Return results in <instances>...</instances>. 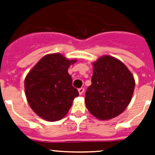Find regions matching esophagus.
Returning a JSON list of instances; mask_svg holds the SVG:
<instances>
[{"label": "esophagus", "instance_id": "34e87169", "mask_svg": "<svg viewBox=\"0 0 155 155\" xmlns=\"http://www.w3.org/2000/svg\"><path fill=\"white\" fill-rule=\"evenodd\" d=\"M84 87H80V88H78V92L80 94H83V93H84Z\"/></svg>", "mask_w": 155, "mask_h": 155}]
</instances>
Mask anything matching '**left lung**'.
Instances as JSON below:
<instances>
[{"instance_id":"left-lung-1","label":"left lung","mask_w":155,"mask_h":155,"mask_svg":"<svg viewBox=\"0 0 155 155\" xmlns=\"http://www.w3.org/2000/svg\"><path fill=\"white\" fill-rule=\"evenodd\" d=\"M135 81L121 61L103 56L93 63L91 84L85 92L86 107L102 120L119 116L130 102Z\"/></svg>"}]
</instances>
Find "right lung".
<instances>
[{
	"mask_svg": "<svg viewBox=\"0 0 155 155\" xmlns=\"http://www.w3.org/2000/svg\"><path fill=\"white\" fill-rule=\"evenodd\" d=\"M69 61L60 53L42 57L27 74L25 91L31 109L47 121H57L66 116L78 91L72 85Z\"/></svg>",
	"mask_w": 155,
	"mask_h": 155,
	"instance_id": "right-lung-1",
	"label": "right lung"
}]
</instances>
